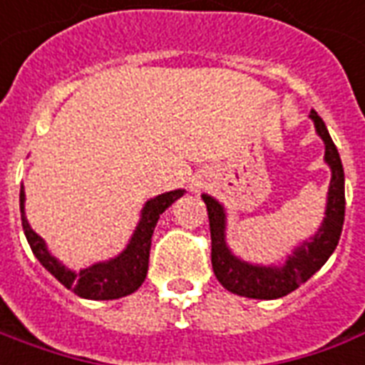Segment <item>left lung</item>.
Listing matches in <instances>:
<instances>
[{
  "instance_id": "8db88e82",
  "label": "left lung",
  "mask_w": 365,
  "mask_h": 365,
  "mask_svg": "<svg viewBox=\"0 0 365 365\" xmlns=\"http://www.w3.org/2000/svg\"><path fill=\"white\" fill-rule=\"evenodd\" d=\"M309 119L314 120L317 136L325 144L323 160L331 169V182L327 190L325 217L316 235L302 240L284 257L283 264H252L238 257L227 245V212L223 204L210 194H202L207 207L210 232H212V265L217 281L232 294L256 300H275L287 297L306 283L335 252L344 223V171L341 155L331 140L327 127L319 115L312 109Z\"/></svg>"
}]
</instances>
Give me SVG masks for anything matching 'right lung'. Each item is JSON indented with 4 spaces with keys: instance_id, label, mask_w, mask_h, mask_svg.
I'll return each instance as SVG.
<instances>
[{
    "instance_id": "obj_1",
    "label": "right lung",
    "mask_w": 365,
    "mask_h": 365,
    "mask_svg": "<svg viewBox=\"0 0 365 365\" xmlns=\"http://www.w3.org/2000/svg\"><path fill=\"white\" fill-rule=\"evenodd\" d=\"M185 194L182 188L169 190V192L158 194L144 204L140 212V219L136 223V229L128 238L127 246L115 257L96 262L81 271H73L57 259L49 252L46 240L30 227L26 212H24V186H21V221H23L24 237L29 240L30 248L38 257V262L56 277L57 281L65 284L68 290H73L81 298L88 300H115L133 294L134 290L140 289L148 273V262H150V246H152V235L158 219L167 207L179 200Z\"/></svg>"
}]
</instances>
